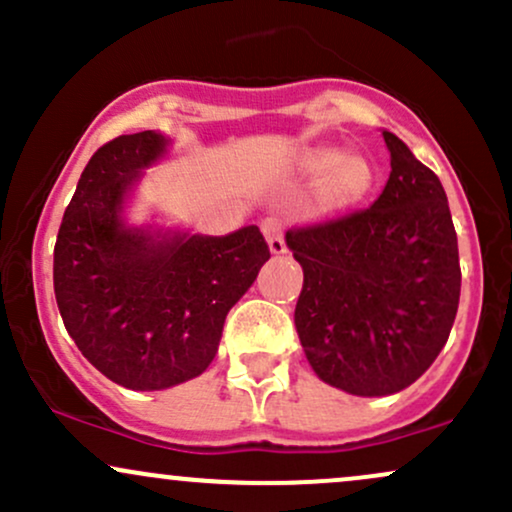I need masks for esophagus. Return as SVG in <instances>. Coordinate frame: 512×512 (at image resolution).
Wrapping results in <instances>:
<instances>
[{
	"label": "esophagus",
	"mask_w": 512,
	"mask_h": 512,
	"mask_svg": "<svg viewBox=\"0 0 512 512\" xmlns=\"http://www.w3.org/2000/svg\"><path fill=\"white\" fill-rule=\"evenodd\" d=\"M262 231H264V238H267L269 252H272V255H284L286 240H284V228H281V223L276 219H267L262 223Z\"/></svg>",
	"instance_id": "esophagus-1"
}]
</instances>
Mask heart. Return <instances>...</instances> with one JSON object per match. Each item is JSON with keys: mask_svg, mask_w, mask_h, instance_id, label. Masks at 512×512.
Here are the masks:
<instances>
[{"mask_svg": "<svg viewBox=\"0 0 512 512\" xmlns=\"http://www.w3.org/2000/svg\"><path fill=\"white\" fill-rule=\"evenodd\" d=\"M291 170L317 182L315 202L322 214L351 209L373 187L375 168L366 156L346 154L339 146H305L291 158Z\"/></svg>", "mask_w": 512, "mask_h": 512, "instance_id": "1", "label": "heart"}]
</instances>
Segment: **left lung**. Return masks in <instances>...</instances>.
<instances>
[{
    "label": "left lung",
    "mask_w": 512,
    "mask_h": 512,
    "mask_svg": "<svg viewBox=\"0 0 512 512\" xmlns=\"http://www.w3.org/2000/svg\"><path fill=\"white\" fill-rule=\"evenodd\" d=\"M390 178L368 209L291 228L303 267L296 330L317 378L358 397L395 395L448 342L460 303L457 233L438 175L383 132Z\"/></svg>",
    "instance_id": "obj_1"
}]
</instances>
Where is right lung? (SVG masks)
Segmentation results:
<instances>
[{
	"label": "right lung",
	"mask_w": 512,
	"mask_h": 512,
	"mask_svg": "<svg viewBox=\"0 0 512 512\" xmlns=\"http://www.w3.org/2000/svg\"><path fill=\"white\" fill-rule=\"evenodd\" d=\"M168 144L154 129L103 144L81 173L55 243L52 279L69 337L129 390H166L202 375L228 310L269 260L257 226L228 236L127 226L125 199Z\"/></svg>",
	"instance_id": "1"
}]
</instances>
